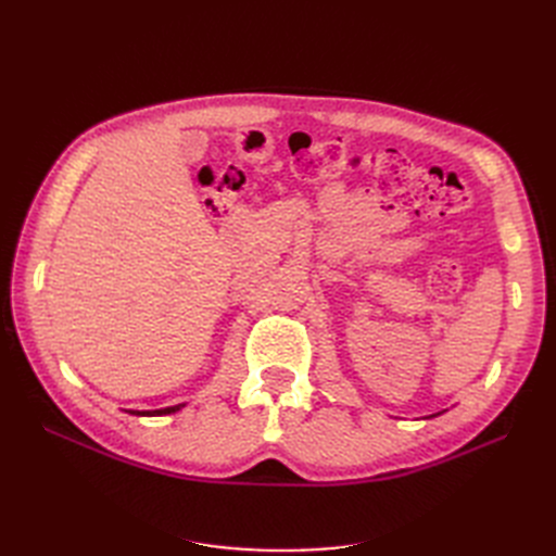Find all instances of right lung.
<instances>
[{
	"instance_id": "obj_1",
	"label": "right lung",
	"mask_w": 556,
	"mask_h": 556,
	"mask_svg": "<svg viewBox=\"0 0 556 556\" xmlns=\"http://www.w3.org/2000/svg\"><path fill=\"white\" fill-rule=\"evenodd\" d=\"M180 406H172V408H162V410H146V413H134V415H169V413H176Z\"/></svg>"
}]
</instances>
